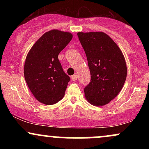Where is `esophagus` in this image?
<instances>
[{"label": "esophagus", "mask_w": 149, "mask_h": 149, "mask_svg": "<svg viewBox=\"0 0 149 149\" xmlns=\"http://www.w3.org/2000/svg\"><path fill=\"white\" fill-rule=\"evenodd\" d=\"M71 79H72L73 81H74V80H76L78 79V76H76V75H73V76H71Z\"/></svg>", "instance_id": "obj_1"}]
</instances>
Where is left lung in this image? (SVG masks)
<instances>
[{"mask_svg": "<svg viewBox=\"0 0 149 149\" xmlns=\"http://www.w3.org/2000/svg\"><path fill=\"white\" fill-rule=\"evenodd\" d=\"M91 75L84 89L86 100L95 106H104L122 90L127 77V66L122 51L104 32H78Z\"/></svg>", "mask_w": 149, "mask_h": 149, "instance_id": "8db88e82", "label": "left lung"}]
</instances>
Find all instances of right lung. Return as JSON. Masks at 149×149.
Wrapping results in <instances>:
<instances>
[{
  "label": "right lung",
  "instance_id": "add662e5",
  "mask_svg": "<svg viewBox=\"0 0 149 149\" xmlns=\"http://www.w3.org/2000/svg\"><path fill=\"white\" fill-rule=\"evenodd\" d=\"M73 38L69 32H46L32 46L26 58L24 73L29 88L40 103L52 105L64 96L70 78L58 59Z\"/></svg>",
  "mask_w": 149,
  "mask_h": 149
}]
</instances>
